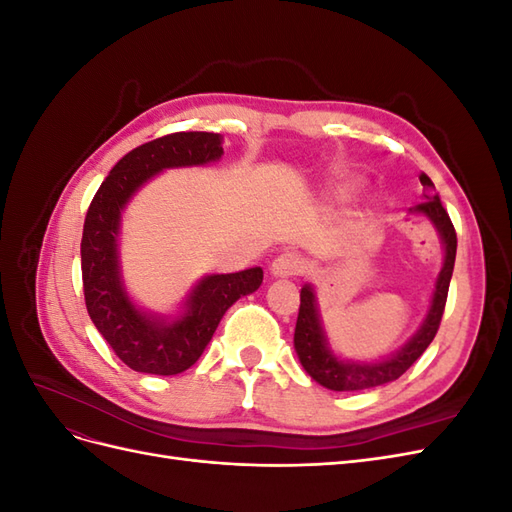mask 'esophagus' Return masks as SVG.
<instances>
[{
  "instance_id": "obj_1",
  "label": "esophagus",
  "mask_w": 512,
  "mask_h": 512,
  "mask_svg": "<svg viewBox=\"0 0 512 512\" xmlns=\"http://www.w3.org/2000/svg\"><path fill=\"white\" fill-rule=\"evenodd\" d=\"M307 269V262L294 252H286L280 254L273 262H271V275L273 277H294V275H301Z\"/></svg>"
}]
</instances>
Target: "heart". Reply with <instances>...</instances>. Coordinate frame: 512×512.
I'll use <instances>...</instances> for the list:
<instances>
[{
  "mask_svg": "<svg viewBox=\"0 0 512 512\" xmlns=\"http://www.w3.org/2000/svg\"><path fill=\"white\" fill-rule=\"evenodd\" d=\"M350 190V183H344V185H339L337 188V194H346Z\"/></svg>",
  "mask_w": 512,
  "mask_h": 512,
  "instance_id": "1",
  "label": "heart"
}]
</instances>
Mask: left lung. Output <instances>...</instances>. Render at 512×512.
Segmentation results:
<instances>
[{
    "mask_svg": "<svg viewBox=\"0 0 512 512\" xmlns=\"http://www.w3.org/2000/svg\"><path fill=\"white\" fill-rule=\"evenodd\" d=\"M421 183L425 185L423 203L410 209V213L425 215V218L438 230L442 241V269L433 284L431 301L427 307V314L421 322V327L408 339V342L399 350L391 352L389 356H382L378 361H354L342 359L337 356L331 346L327 333L322 327L320 309L316 290L312 284H305L301 288V305H299V318L297 327H294V350H297L299 361L312 380L329 391H365L374 389V386L389 384L397 380L401 374L412 367V363L421 356L427 346L433 342L438 333L440 320L444 314L448 284H451L453 267H455V254H457V235L451 218H448L446 209L440 203V196L427 175H421Z\"/></svg>",
    "mask_w": 512,
    "mask_h": 512,
    "instance_id": "8db88e82",
    "label": "left lung"
}]
</instances>
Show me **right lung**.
Wrapping results in <instances>:
<instances>
[{
  "label": "right lung",
  "instance_id": "obj_1",
  "mask_svg": "<svg viewBox=\"0 0 512 512\" xmlns=\"http://www.w3.org/2000/svg\"><path fill=\"white\" fill-rule=\"evenodd\" d=\"M222 134L177 132L123 156L91 200L81 241L83 292L91 322L130 369L175 376L192 367L218 329L226 309L262 284V269L211 273L188 290L175 314L138 307L123 282L121 213L136 192L168 168L207 166L224 156Z\"/></svg>",
  "mask_w": 512,
  "mask_h": 512
}]
</instances>
